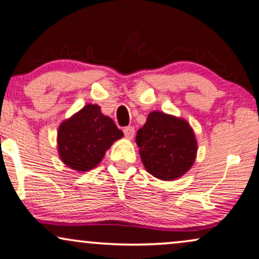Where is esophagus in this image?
<instances>
[{
  "instance_id": "esophagus-1",
  "label": "esophagus",
  "mask_w": 259,
  "mask_h": 259,
  "mask_svg": "<svg viewBox=\"0 0 259 259\" xmlns=\"http://www.w3.org/2000/svg\"><path fill=\"white\" fill-rule=\"evenodd\" d=\"M123 132H124V135H125V138L129 140H132L134 138V135H135V129H134V126H125Z\"/></svg>"
}]
</instances>
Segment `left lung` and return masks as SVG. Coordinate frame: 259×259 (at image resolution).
Instances as JSON below:
<instances>
[{"label":"left lung","mask_w":259,"mask_h":259,"mask_svg":"<svg viewBox=\"0 0 259 259\" xmlns=\"http://www.w3.org/2000/svg\"><path fill=\"white\" fill-rule=\"evenodd\" d=\"M136 143L145 169L163 181L180 179L197 158L198 142L188 121L160 111L148 114Z\"/></svg>","instance_id":"1"}]
</instances>
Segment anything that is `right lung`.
<instances>
[{"label":"right lung","instance_id":"1","mask_svg":"<svg viewBox=\"0 0 259 259\" xmlns=\"http://www.w3.org/2000/svg\"><path fill=\"white\" fill-rule=\"evenodd\" d=\"M123 136L113 119L102 114L99 105L88 104L59 125V157L70 169L89 171L101 163L106 151Z\"/></svg>","mask_w":259,"mask_h":259}]
</instances>
